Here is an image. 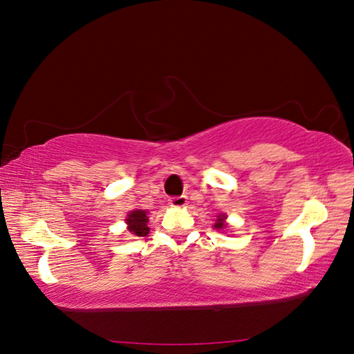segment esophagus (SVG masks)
I'll use <instances>...</instances> for the list:
<instances>
[{
    "instance_id": "34e87169",
    "label": "esophagus",
    "mask_w": 354,
    "mask_h": 354,
    "mask_svg": "<svg viewBox=\"0 0 354 354\" xmlns=\"http://www.w3.org/2000/svg\"><path fill=\"white\" fill-rule=\"evenodd\" d=\"M185 205H187V198H185L184 195L173 196V198H170V206L171 207H183Z\"/></svg>"
}]
</instances>
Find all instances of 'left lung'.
I'll list each match as a JSON object with an SVG mask.
<instances>
[{
  "label": "left lung",
  "instance_id": "obj_1",
  "mask_svg": "<svg viewBox=\"0 0 354 354\" xmlns=\"http://www.w3.org/2000/svg\"><path fill=\"white\" fill-rule=\"evenodd\" d=\"M225 220H226V215L225 214L223 215H218V218H217V221H215V225H214L215 230H225V227H226Z\"/></svg>",
  "mask_w": 354,
  "mask_h": 354
}]
</instances>
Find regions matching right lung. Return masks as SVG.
<instances>
[{"instance_id": "obj_1", "label": "right lung", "mask_w": 354, "mask_h": 354, "mask_svg": "<svg viewBox=\"0 0 354 354\" xmlns=\"http://www.w3.org/2000/svg\"><path fill=\"white\" fill-rule=\"evenodd\" d=\"M127 223H128V231L134 236L143 237L149 232V227L147 226V223H148L147 211H142V209H137V211H131L128 214Z\"/></svg>"}]
</instances>
